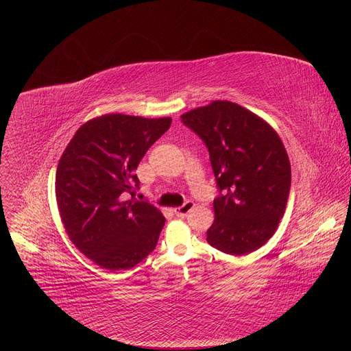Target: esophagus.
<instances>
[{
  "label": "esophagus",
  "mask_w": 351,
  "mask_h": 351,
  "mask_svg": "<svg viewBox=\"0 0 351 351\" xmlns=\"http://www.w3.org/2000/svg\"><path fill=\"white\" fill-rule=\"evenodd\" d=\"M193 208H194V202H193V201H187L185 204H182L181 207L174 208V213H176L178 217H184V215H187Z\"/></svg>",
  "instance_id": "1"
}]
</instances>
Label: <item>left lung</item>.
<instances>
[{"instance_id": "8db88e82", "label": "left lung", "mask_w": 351, "mask_h": 351, "mask_svg": "<svg viewBox=\"0 0 351 351\" xmlns=\"http://www.w3.org/2000/svg\"><path fill=\"white\" fill-rule=\"evenodd\" d=\"M207 144L222 193L207 242L230 255H246L272 238L291 190V162L275 129L254 112L214 100L180 116Z\"/></svg>"}]
</instances>
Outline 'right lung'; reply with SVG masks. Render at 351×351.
Instances as JSON below:
<instances>
[{
	"label": "right lung",
	"instance_id": "add662e5",
	"mask_svg": "<svg viewBox=\"0 0 351 351\" xmlns=\"http://www.w3.org/2000/svg\"><path fill=\"white\" fill-rule=\"evenodd\" d=\"M170 125L171 117L101 114L84 123L60 156L55 195L62 225L103 269H130L156 248L166 218L123 193L138 187L134 170Z\"/></svg>",
	"mask_w": 351,
	"mask_h": 351
}]
</instances>
